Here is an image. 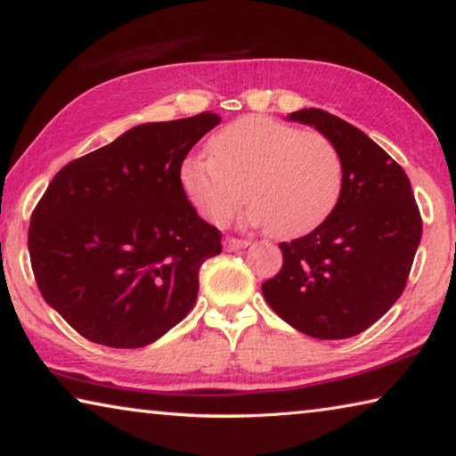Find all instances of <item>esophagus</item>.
I'll return each instance as SVG.
<instances>
[{
  "mask_svg": "<svg viewBox=\"0 0 456 456\" xmlns=\"http://www.w3.org/2000/svg\"><path fill=\"white\" fill-rule=\"evenodd\" d=\"M247 245H249V241H247V239H237V237H227V239H225V249H227V251L245 249Z\"/></svg>",
  "mask_w": 456,
  "mask_h": 456,
  "instance_id": "34e87169",
  "label": "esophagus"
}]
</instances>
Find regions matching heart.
<instances>
[{"mask_svg": "<svg viewBox=\"0 0 456 456\" xmlns=\"http://www.w3.org/2000/svg\"><path fill=\"white\" fill-rule=\"evenodd\" d=\"M209 157L183 163L181 183L195 209L223 225L251 205L249 221L273 237L312 233L336 209L344 167L322 133L269 117H243L223 126L207 144Z\"/></svg>", "mask_w": 456, "mask_h": 456, "instance_id": "b5f03b06", "label": "heart"}]
</instances>
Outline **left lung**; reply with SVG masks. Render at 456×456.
Wrapping results in <instances>:
<instances>
[{
    "label": "left lung",
    "mask_w": 456,
    "mask_h": 456,
    "mask_svg": "<svg viewBox=\"0 0 456 456\" xmlns=\"http://www.w3.org/2000/svg\"><path fill=\"white\" fill-rule=\"evenodd\" d=\"M328 136L344 167L342 195L318 229L280 243V273L261 285L269 307L318 339L358 336L403 296L422 219L395 159L350 122L320 108L291 112Z\"/></svg>",
    "instance_id": "left-lung-1"
}]
</instances>
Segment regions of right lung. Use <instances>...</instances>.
Returning <instances> with one entry per match:
<instances>
[{
    "mask_svg": "<svg viewBox=\"0 0 456 456\" xmlns=\"http://www.w3.org/2000/svg\"><path fill=\"white\" fill-rule=\"evenodd\" d=\"M217 114L146 122L68 163L36 205L28 249L48 305L90 342L142 348L197 302L199 269L221 233L181 183Z\"/></svg>",
    "mask_w": 456,
    "mask_h": 456,
    "instance_id": "obj_1",
    "label": "right lung"
}]
</instances>
